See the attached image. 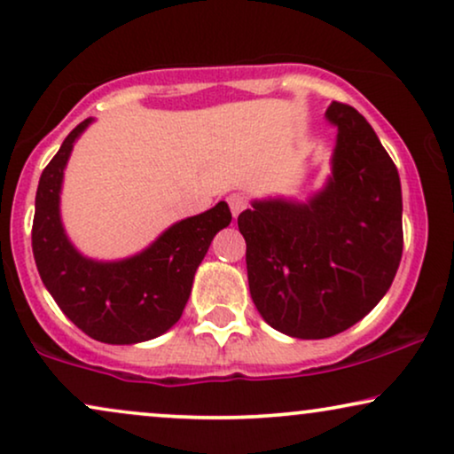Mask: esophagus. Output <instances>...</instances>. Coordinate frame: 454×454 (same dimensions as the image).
<instances>
[{
	"mask_svg": "<svg viewBox=\"0 0 454 454\" xmlns=\"http://www.w3.org/2000/svg\"><path fill=\"white\" fill-rule=\"evenodd\" d=\"M227 204H229V208H231V215L238 216L239 212L248 208V198H246L244 193H231L227 198Z\"/></svg>",
	"mask_w": 454,
	"mask_h": 454,
	"instance_id": "esophagus-1",
	"label": "esophagus"
}]
</instances>
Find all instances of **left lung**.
<instances>
[{"instance_id": "left-lung-1", "label": "left lung", "mask_w": 454, "mask_h": 454, "mask_svg": "<svg viewBox=\"0 0 454 454\" xmlns=\"http://www.w3.org/2000/svg\"><path fill=\"white\" fill-rule=\"evenodd\" d=\"M339 128L333 176L309 201H253L238 216L248 286L262 320L296 339L360 322L387 293L402 259L398 168L354 107L326 109Z\"/></svg>"}]
</instances>
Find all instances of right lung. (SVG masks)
Listing matches in <instances>:
<instances>
[{"label": "right lung", "instance_id": "obj_1", "mask_svg": "<svg viewBox=\"0 0 454 454\" xmlns=\"http://www.w3.org/2000/svg\"><path fill=\"white\" fill-rule=\"evenodd\" d=\"M92 120H83L43 168L33 216V256L56 305L88 337L111 345L155 339L181 317L195 270L212 238L231 223L225 201L166 229L130 259L100 262L73 248L60 223V187L73 143Z\"/></svg>", "mask_w": 454, "mask_h": 454}]
</instances>
